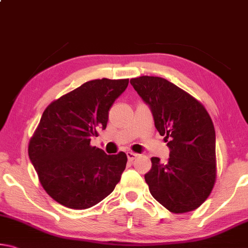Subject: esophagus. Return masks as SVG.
<instances>
[{
  "label": "esophagus",
  "mask_w": 248,
  "mask_h": 248,
  "mask_svg": "<svg viewBox=\"0 0 248 248\" xmlns=\"http://www.w3.org/2000/svg\"><path fill=\"white\" fill-rule=\"evenodd\" d=\"M126 155H127V158H128V161H134V159L137 157V156H139V154L137 153H134V152H127L126 153Z\"/></svg>",
  "instance_id": "esophagus-1"
}]
</instances>
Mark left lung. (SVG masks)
Returning a JSON list of instances; mask_svg holds the SVG:
<instances>
[{"label":"left lung","mask_w":248,"mask_h":248,"mask_svg":"<svg viewBox=\"0 0 248 248\" xmlns=\"http://www.w3.org/2000/svg\"><path fill=\"white\" fill-rule=\"evenodd\" d=\"M131 84L153 113L155 127L170 147L162 164L152 157L145 182L152 196L180 214L200 207L216 181L215 129L204 105L173 83L157 76H140Z\"/></svg>","instance_id":"8db88e82"}]
</instances>
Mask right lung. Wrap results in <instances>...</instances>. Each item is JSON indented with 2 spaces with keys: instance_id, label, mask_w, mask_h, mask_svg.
<instances>
[{
  "instance_id": "add662e5",
  "label": "right lung",
  "mask_w": 248,
  "mask_h": 248,
  "mask_svg": "<svg viewBox=\"0 0 248 248\" xmlns=\"http://www.w3.org/2000/svg\"><path fill=\"white\" fill-rule=\"evenodd\" d=\"M128 78L93 79L53 101L29 143L41 185L63 206L86 209L111 194L127 163L124 152L108 155L91 145L105 129L113 103Z\"/></svg>"
}]
</instances>
